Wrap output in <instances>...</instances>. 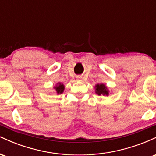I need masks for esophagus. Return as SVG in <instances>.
<instances>
[{"instance_id": "obj_1", "label": "esophagus", "mask_w": 156, "mask_h": 156, "mask_svg": "<svg viewBox=\"0 0 156 156\" xmlns=\"http://www.w3.org/2000/svg\"><path fill=\"white\" fill-rule=\"evenodd\" d=\"M78 80H80V77H78Z\"/></svg>"}]
</instances>
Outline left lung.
Segmentation results:
<instances>
[{
	"label": "left lung",
	"mask_w": 156,
	"mask_h": 156,
	"mask_svg": "<svg viewBox=\"0 0 156 156\" xmlns=\"http://www.w3.org/2000/svg\"><path fill=\"white\" fill-rule=\"evenodd\" d=\"M96 93L98 95L103 94V95H108V92L107 90L106 87L104 84H98L96 86Z\"/></svg>",
	"instance_id": "left-lung-1"
}]
</instances>
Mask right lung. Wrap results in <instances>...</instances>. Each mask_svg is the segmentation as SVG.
<instances>
[{
  "instance_id": "right-lung-1",
  "label": "right lung",
  "mask_w": 156,
  "mask_h": 156,
  "mask_svg": "<svg viewBox=\"0 0 156 156\" xmlns=\"http://www.w3.org/2000/svg\"><path fill=\"white\" fill-rule=\"evenodd\" d=\"M55 91H56L58 94H59V93L61 94V93L63 92L64 87V85L62 83H58V87H55Z\"/></svg>"
}]
</instances>
